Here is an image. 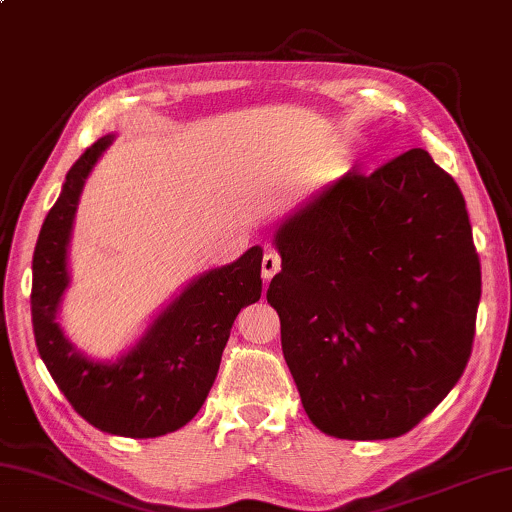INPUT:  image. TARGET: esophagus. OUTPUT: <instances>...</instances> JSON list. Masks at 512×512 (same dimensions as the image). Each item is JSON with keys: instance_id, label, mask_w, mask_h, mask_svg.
I'll use <instances>...</instances> for the list:
<instances>
[{"instance_id": "1", "label": "esophagus", "mask_w": 512, "mask_h": 512, "mask_svg": "<svg viewBox=\"0 0 512 512\" xmlns=\"http://www.w3.org/2000/svg\"><path fill=\"white\" fill-rule=\"evenodd\" d=\"M280 271V255L276 250H266L262 257V276L264 280H271Z\"/></svg>"}]
</instances>
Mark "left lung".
Instances as JSON below:
<instances>
[{
	"mask_svg": "<svg viewBox=\"0 0 512 512\" xmlns=\"http://www.w3.org/2000/svg\"><path fill=\"white\" fill-rule=\"evenodd\" d=\"M266 301L305 414L338 439H393L451 393L471 356L480 259L467 204L425 149L349 170L273 234Z\"/></svg>",
	"mask_w": 512,
	"mask_h": 512,
	"instance_id": "obj_1",
	"label": "left lung"
}]
</instances>
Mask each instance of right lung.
I'll return each instance as SVG.
<instances>
[{
  "label": "right lung",
  "instance_id": "1",
  "mask_svg": "<svg viewBox=\"0 0 512 512\" xmlns=\"http://www.w3.org/2000/svg\"><path fill=\"white\" fill-rule=\"evenodd\" d=\"M112 140L101 137L75 160L45 216L32 262V324L45 368L87 423L119 437L151 439L193 421L207 400L236 315L262 296V248L190 280L114 363L80 354L57 319L71 282L68 243L82 188Z\"/></svg>",
  "mask_w": 512,
  "mask_h": 512
}]
</instances>
